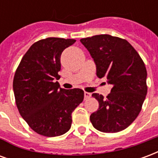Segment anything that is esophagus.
<instances>
[{
	"label": "esophagus",
	"mask_w": 158,
	"mask_h": 158,
	"mask_svg": "<svg viewBox=\"0 0 158 158\" xmlns=\"http://www.w3.org/2000/svg\"><path fill=\"white\" fill-rule=\"evenodd\" d=\"M84 95H85V100L89 99V97L91 96V94H90V93L85 92V93H84Z\"/></svg>",
	"instance_id": "34e87169"
}]
</instances>
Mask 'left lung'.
Listing matches in <instances>:
<instances>
[{
  "label": "left lung",
  "instance_id": "obj_1",
  "mask_svg": "<svg viewBox=\"0 0 158 158\" xmlns=\"http://www.w3.org/2000/svg\"><path fill=\"white\" fill-rule=\"evenodd\" d=\"M85 45L96 66V75L113 85L109 95L92 94L99 102L90 122L104 133L125 129L139 115L147 93L146 66L138 52L126 40L109 35L84 38Z\"/></svg>",
  "mask_w": 158,
  "mask_h": 158
}]
</instances>
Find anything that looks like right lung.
<instances>
[{
  "instance_id": "1",
  "label": "right lung",
  "mask_w": 158,
  "mask_h": 158,
  "mask_svg": "<svg viewBox=\"0 0 158 158\" xmlns=\"http://www.w3.org/2000/svg\"><path fill=\"white\" fill-rule=\"evenodd\" d=\"M73 39L47 38L34 43L23 56L13 79L20 115L37 134L62 135L72 124V113L84 100L81 89H65L60 79L61 55Z\"/></svg>"
}]
</instances>
